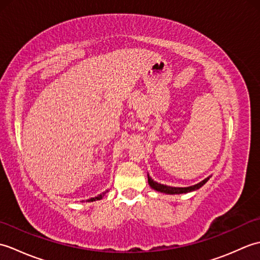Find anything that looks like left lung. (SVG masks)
<instances>
[{
    "label": "left lung",
    "mask_w": 260,
    "mask_h": 260,
    "mask_svg": "<svg viewBox=\"0 0 260 260\" xmlns=\"http://www.w3.org/2000/svg\"><path fill=\"white\" fill-rule=\"evenodd\" d=\"M210 179V176L207 179H204L203 181L199 182L198 184H194L192 186H186V187H175V186H169V185H164L161 183H157V182L153 181L152 178L150 175L147 174V180H148V184L154 189L155 191L158 192H162V193H167V194H182V193H187V192H192V191H196L198 189H200V187L206 184L208 180Z\"/></svg>",
    "instance_id": "8db88e82"
}]
</instances>
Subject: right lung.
<instances>
[{"label":"right lung","instance_id":"add662e5","mask_svg":"<svg viewBox=\"0 0 260 260\" xmlns=\"http://www.w3.org/2000/svg\"><path fill=\"white\" fill-rule=\"evenodd\" d=\"M107 192V191H106ZM106 192H103L102 194H99V196H97V197H95V198H91V199H89V200H87L88 202H92V201H96V200H101V199H103V197L105 196V193Z\"/></svg>","mask_w":260,"mask_h":260}]
</instances>
